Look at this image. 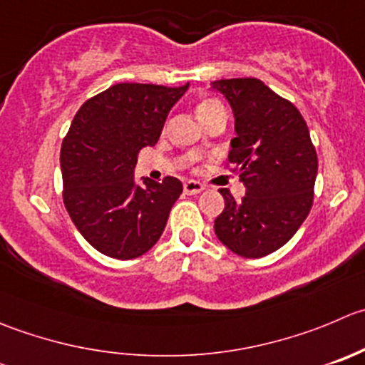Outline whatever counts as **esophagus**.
<instances>
[{
	"label": "esophagus",
	"instance_id": "obj_1",
	"mask_svg": "<svg viewBox=\"0 0 365 365\" xmlns=\"http://www.w3.org/2000/svg\"><path fill=\"white\" fill-rule=\"evenodd\" d=\"M203 189L205 187L201 185L200 182H194V180H189V182L183 183V190H185V194H200Z\"/></svg>",
	"mask_w": 365,
	"mask_h": 365
}]
</instances>
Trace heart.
<instances>
[{"label": "heart", "mask_w": 365, "mask_h": 365, "mask_svg": "<svg viewBox=\"0 0 365 365\" xmlns=\"http://www.w3.org/2000/svg\"><path fill=\"white\" fill-rule=\"evenodd\" d=\"M217 112H225V107H222L221 101L215 100V98H205V100H201L196 107V114L201 121L210 118V115L217 114Z\"/></svg>", "instance_id": "b5f03b06"}]
</instances>
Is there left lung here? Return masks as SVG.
<instances>
[{"instance_id": "1", "label": "left lung", "mask_w": 365, "mask_h": 365, "mask_svg": "<svg viewBox=\"0 0 365 365\" xmlns=\"http://www.w3.org/2000/svg\"><path fill=\"white\" fill-rule=\"evenodd\" d=\"M235 115L228 168L246 187L235 201L221 189L225 208L215 217L217 239L244 258H260L284 246L314 203L317 153L298 108L257 78L212 81Z\"/></svg>"}]
</instances>
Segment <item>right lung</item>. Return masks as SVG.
Instances as JSON below:
<instances>
[{"label": "right lung", "mask_w": 365, "mask_h": 365, "mask_svg": "<svg viewBox=\"0 0 365 365\" xmlns=\"http://www.w3.org/2000/svg\"><path fill=\"white\" fill-rule=\"evenodd\" d=\"M189 83H115L85 101L60 148L63 205L94 250L119 260L140 257L157 244L182 182L165 176L135 185L143 148L155 146L173 105Z\"/></svg>", "instance_id": "obj_1"}]
</instances>
